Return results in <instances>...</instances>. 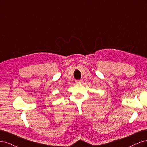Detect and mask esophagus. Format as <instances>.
I'll return each instance as SVG.
<instances>
[{"label": "esophagus", "instance_id": "obj_1", "mask_svg": "<svg viewBox=\"0 0 147 147\" xmlns=\"http://www.w3.org/2000/svg\"><path fill=\"white\" fill-rule=\"evenodd\" d=\"M76 84H80L81 83V82H82V80H76Z\"/></svg>", "mask_w": 147, "mask_h": 147}]
</instances>
